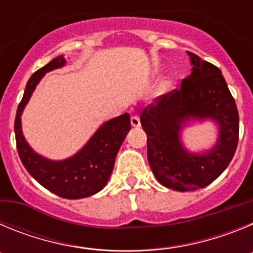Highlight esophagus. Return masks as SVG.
Wrapping results in <instances>:
<instances>
[{"label":"esophagus","mask_w":253,"mask_h":253,"mask_svg":"<svg viewBox=\"0 0 253 253\" xmlns=\"http://www.w3.org/2000/svg\"><path fill=\"white\" fill-rule=\"evenodd\" d=\"M130 123H131V126H134V128H138V126H139V125H140L139 116H138V115H131Z\"/></svg>","instance_id":"1"}]
</instances>
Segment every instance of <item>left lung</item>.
Wrapping results in <instances>:
<instances>
[{
  "mask_svg": "<svg viewBox=\"0 0 253 253\" xmlns=\"http://www.w3.org/2000/svg\"><path fill=\"white\" fill-rule=\"evenodd\" d=\"M189 55L193 71L180 88L156 97L140 113L149 166L163 186L176 191L203 189L222 175L240 137V115L220 69ZM190 117H210L219 124L217 146L208 154L191 155L180 144L179 130Z\"/></svg>",
  "mask_w": 253,
  "mask_h": 253,
  "instance_id": "1",
  "label": "left lung"
}]
</instances>
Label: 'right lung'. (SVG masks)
<instances>
[{
    "label": "right lung",
    "instance_id": "right-lung-1",
    "mask_svg": "<svg viewBox=\"0 0 253 253\" xmlns=\"http://www.w3.org/2000/svg\"><path fill=\"white\" fill-rule=\"evenodd\" d=\"M64 63V57L59 55L29 78L25 92L17 106L15 138L22 165L42 186L60 198L82 199L99 193L107 184L116 153L130 130V115L125 113L105 123L81 151L66 161H49L35 153L22 135L20 116L44 73L59 68Z\"/></svg>",
    "mask_w": 253,
    "mask_h": 253
}]
</instances>
